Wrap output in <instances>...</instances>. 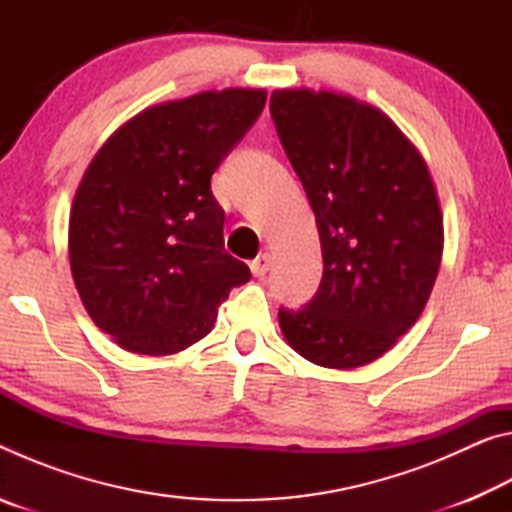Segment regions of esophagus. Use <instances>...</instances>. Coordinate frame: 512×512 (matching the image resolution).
Here are the masks:
<instances>
[{"instance_id":"1","label":"esophagus","mask_w":512,"mask_h":512,"mask_svg":"<svg viewBox=\"0 0 512 512\" xmlns=\"http://www.w3.org/2000/svg\"><path fill=\"white\" fill-rule=\"evenodd\" d=\"M271 264H273V257L268 253H262L250 262V271H253V275L257 277H264L268 271H271Z\"/></svg>"}]
</instances>
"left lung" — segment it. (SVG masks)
<instances>
[{"mask_svg": "<svg viewBox=\"0 0 512 512\" xmlns=\"http://www.w3.org/2000/svg\"><path fill=\"white\" fill-rule=\"evenodd\" d=\"M271 117L316 214L323 277L280 307L284 339L323 368L375 361L427 305L443 216L422 155L384 112L334 92L277 90Z\"/></svg>", "mask_w": 512, "mask_h": 512, "instance_id": "1", "label": "left lung"}]
</instances>
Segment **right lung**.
Returning a JSON list of instances; mask_svg holds the SVG:
<instances>
[{
	"label": "right lung",
	"mask_w": 512,
	"mask_h": 512,
	"mask_svg": "<svg viewBox=\"0 0 512 512\" xmlns=\"http://www.w3.org/2000/svg\"><path fill=\"white\" fill-rule=\"evenodd\" d=\"M266 92H201L140 112L103 144L69 216V264L97 327L135 354L210 332L250 268L225 253L212 173L262 115Z\"/></svg>",
	"instance_id": "obj_1"
}]
</instances>
